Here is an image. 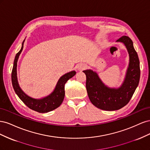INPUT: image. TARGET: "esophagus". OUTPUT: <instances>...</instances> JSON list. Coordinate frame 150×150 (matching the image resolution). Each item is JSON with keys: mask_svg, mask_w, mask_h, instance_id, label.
<instances>
[{"mask_svg": "<svg viewBox=\"0 0 150 150\" xmlns=\"http://www.w3.org/2000/svg\"><path fill=\"white\" fill-rule=\"evenodd\" d=\"M86 67V65L84 64H82V63H81V64H79L77 66V68H78V69L79 71H82L83 69H84Z\"/></svg>", "mask_w": 150, "mask_h": 150, "instance_id": "34e87169", "label": "esophagus"}]
</instances>
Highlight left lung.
Segmentation results:
<instances>
[{
  "label": "left lung",
  "instance_id": "left-lung-1",
  "mask_svg": "<svg viewBox=\"0 0 150 150\" xmlns=\"http://www.w3.org/2000/svg\"><path fill=\"white\" fill-rule=\"evenodd\" d=\"M116 42L125 45L129 57L125 78L120 87H108L96 72L91 69L83 71L86 76V90L91 102L98 108L105 111L117 110L126 106L138 87L140 78L139 61L133 41L128 36L123 35Z\"/></svg>",
  "mask_w": 150,
  "mask_h": 150
}]
</instances>
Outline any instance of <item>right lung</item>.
I'll use <instances>...</instances> for the list:
<instances>
[{
	"label": "right lung",
	"instance_id": "obj_1",
	"mask_svg": "<svg viewBox=\"0 0 150 150\" xmlns=\"http://www.w3.org/2000/svg\"><path fill=\"white\" fill-rule=\"evenodd\" d=\"M24 41L25 39L22 44V47L19 52L17 53L16 55L15 59L13 61L11 76L13 88L18 97L31 110L41 113L51 111L58 108L62 104L65 96L64 85L68 80L76 74V72L75 71H72L62 76L58 80L55 89L48 96L40 99H35L29 96L21 88L18 83L17 76V61L23 49Z\"/></svg>",
	"mask_w": 150,
	"mask_h": 150
}]
</instances>
